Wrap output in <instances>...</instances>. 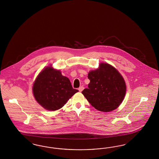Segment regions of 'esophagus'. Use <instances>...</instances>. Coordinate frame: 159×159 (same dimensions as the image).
Instances as JSON below:
<instances>
[{
    "mask_svg": "<svg viewBox=\"0 0 159 159\" xmlns=\"http://www.w3.org/2000/svg\"><path fill=\"white\" fill-rule=\"evenodd\" d=\"M83 89H84V87H83V86H80V87L79 88V92H82Z\"/></svg>",
    "mask_w": 159,
    "mask_h": 159,
    "instance_id": "esophagus-1",
    "label": "esophagus"
}]
</instances>
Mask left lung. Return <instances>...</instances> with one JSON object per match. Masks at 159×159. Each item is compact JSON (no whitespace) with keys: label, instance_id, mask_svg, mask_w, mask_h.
<instances>
[{"label":"left lung","instance_id":"8db88e82","mask_svg":"<svg viewBox=\"0 0 159 159\" xmlns=\"http://www.w3.org/2000/svg\"><path fill=\"white\" fill-rule=\"evenodd\" d=\"M88 88L82 92L96 109L110 112L118 108L126 93L125 83L120 73L109 64H100L99 69L90 71Z\"/></svg>","mask_w":159,"mask_h":159}]
</instances>
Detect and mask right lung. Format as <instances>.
<instances>
[{
    "label": "right lung",
    "mask_w": 159,
    "mask_h": 159,
    "mask_svg": "<svg viewBox=\"0 0 159 159\" xmlns=\"http://www.w3.org/2000/svg\"><path fill=\"white\" fill-rule=\"evenodd\" d=\"M70 80L61 75L60 70L46 67L38 75L33 86L36 101L45 109L56 111L62 108L75 93Z\"/></svg>",
    "instance_id": "1"
}]
</instances>
